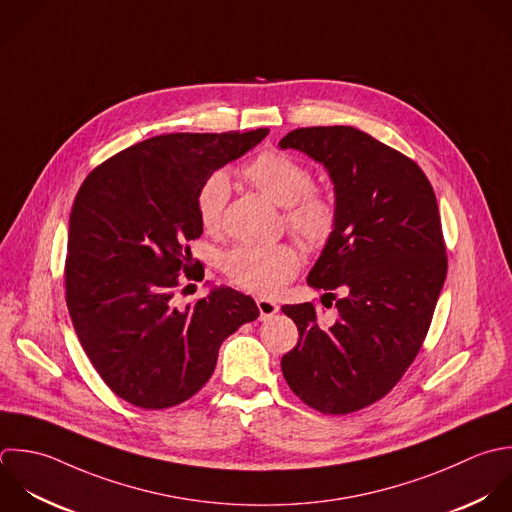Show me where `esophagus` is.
I'll return each instance as SVG.
<instances>
[{
	"label": "esophagus",
	"mask_w": 512,
	"mask_h": 512,
	"mask_svg": "<svg viewBox=\"0 0 512 512\" xmlns=\"http://www.w3.org/2000/svg\"><path fill=\"white\" fill-rule=\"evenodd\" d=\"M257 309H259V317L261 319H267V317H273L277 311H279V305L267 297H259L257 299Z\"/></svg>",
	"instance_id": "esophagus-1"
}]
</instances>
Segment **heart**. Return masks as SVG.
I'll use <instances>...</instances> for the list:
<instances>
[{"instance_id": "1", "label": "heart", "mask_w": 512, "mask_h": 512, "mask_svg": "<svg viewBox=\"0 0 512 512\" xmlns=\"http://www.w3.org/2000/svg\"><path fill=\"white\" fill-rule=\"evenodd\" d=\"M243 177L263 191L277 205L285 207L289 231L311 251L325 249L337 233L341 207L337 195L313 185V171L297 157L265 149L249 159ZM231 195L229 177L213 171L199 187L195 197L197 217L205 231H217L225 205ZM301 255L291 243L237 245L221 259V269L231 283L259 295H275L299 271Z\"/></svg>"}]
</instances>
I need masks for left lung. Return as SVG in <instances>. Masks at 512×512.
Wrapping results in <instances>:
<instances>
[{"instance_id": "obj_1", "label": "left lung", "mask_w": 512, "mask_h": 512, "mask_svg": "<svg viewBox=\"0 0 512 512\" xmlns=\"http://www.w3.org/2000/svg\"><path fill=\"white\" fill-rule=\"evenodd\" d=\"M279 145L323 163L341 207L307 277L327 309L335 299V321L323 325L315 303L281 307L299 329L283 377L311 409L355 413L401 381L429 333L447 277L437 197L411 157L349 125L299 127Z\"/></svg>"}]
</instances>
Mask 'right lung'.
Here are the masks:
<instances>
[{"instance_id":"obj_1","label":"right lung","mask_w":512,"mask_h":512,"mask_svg":"<svg viewBox=\"0 0 512 512\" xmlns=\"http://www.w3.org/2000/svg\"><path fill=\"white\" fill-rule=\"evenodd\" d=\"M269 129L167 133L131 145L81 183L65 257V301L77 339L123 401L159 411L211 379L221 343L259 317L249 295L219 287L177 309L205 275L189 243L203 233L195 197Z\"/></svg>"}]
</instances>
